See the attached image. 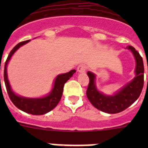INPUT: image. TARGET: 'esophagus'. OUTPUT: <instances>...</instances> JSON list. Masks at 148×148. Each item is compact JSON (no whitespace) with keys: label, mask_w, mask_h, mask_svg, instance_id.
<instances>
[{"label":"esophagus","mask_w":148,"mask_h":148,"mask_svg":"<svg viewBox=\"0 0 148 148\" xmlns=\"http://www.w3.org/2000/svg\"><path fill=\"white\" fill-rule=\"evenodd\" d=\"M77 70L79 73H85L86 70H87V66H86L85 64H79L78 66V67H77Z\"/></svg>","instance_id":"esophagus-1"}]
</instances>
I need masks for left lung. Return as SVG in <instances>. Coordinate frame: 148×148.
Here are the masks:
<instances>
[{"label": "left lung", "mask_w": 148, "mask_h": 148, "mask_svg": "<svg viewBox=\"0 0 148 148\" xmlns=\"http://www.w3.org/2000/svg\"><path fill=\"white\" fill-rule=\"evenodd\" d=\"M133 53L136 60V76L119 91L113 95H104L96 89L95 75L87 72L90 79L87 90V96L90 103L99 110L114 114L125 110L139 97L144 85V64L142 56L132 46L127 47ZM148 69V67H147Z\"/></svg>", "instance_id": "8db88e82"}]
</instances>
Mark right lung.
Segmentation results:
<instances>
[{
  "instance_id": "right-lung-1",
  "label": "right lung",
  "mask_w": 148,
  "mask_h": 148,
  "mask_svg": "<svg viewBox=\"0 0 148 148\" xmlns=\"http://www.w3.org/2000/svg\"><path fill=\"white\" fill-rule=\"evenodd\" d=\"M29 40H27L20 42L17 44L10 53V55L8 56L4 65V73H3L4 82L10 100L18 109H20L21 110L23 111L25 113H29V114L43 115L51 111L58 105V102L61 99V96H62L64 84L73 76V75L76 72V70H72L64 74L58 75L56 77L54 82V86H53V90L47 96H44L43 98H38V99H29V98L22 97V96L16 95L12 90L11 87H10V82L8 80L6 67H7L9 61L10 60L12 55L15 53V51L19 49L21 46L28 43Z\"/></svg>"
}]
</instances>
